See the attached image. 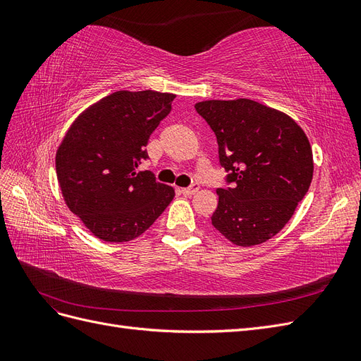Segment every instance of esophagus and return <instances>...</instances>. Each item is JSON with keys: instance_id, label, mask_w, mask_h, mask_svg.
I'll return each mask as SVG.
<instances>
[{"instance_id": "obj_1", "label": "esophagus", "mask_w": 361, "mask_h": 361, "mask_svg": "<svg viewBox=\"0 0 361 361\" xmlns=\"http://www.w3.org/2000/svg\"><path fill=\"white\" fill-rule=\"evenodd\" d=\"M180 191H182V194H185V195L195 194V192L199 191V183H197V182H194L192 185H190V187H187V188H182Z\"/></svg>"}]
</instances>
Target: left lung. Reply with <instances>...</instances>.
Here are the masks:
<instances>
[{
	"mask_svg": "<svg viewBox=\"0 0 361 361\" xmlns=\"http://www.w3.org/2000/svg\"><path fill=\"white\" fill-rule=\"evenodd\" d=\"M195 110L216 137L226 188H218L212 226L228 241H268L290 220L313 178L312 147L285 113L251 99L203 101Z\"/></svg>",
	"mask_w": 361,
	"mask_h": 361,
	"instance_id": "obj_1",
	"label": "left lung"
}]
</instances>
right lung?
<instances>
[{"instance_id":"obj_1","label":"right lung","mask_w":361,"mask_h":361,"mask_svg":"<svg viewBox=\"0 0 361 361\" xmlns=\"http://www.w3.org/2000/svg\"><path fill=\"white\" fill-rule=\"evenodd\" d=\"M173 99L171 93L154 90L116 92L76 118L57 150L63 197L102 241H133L174 197V190L157 182L154 173L138 171Z\"/></svg>"}]
</instances>
